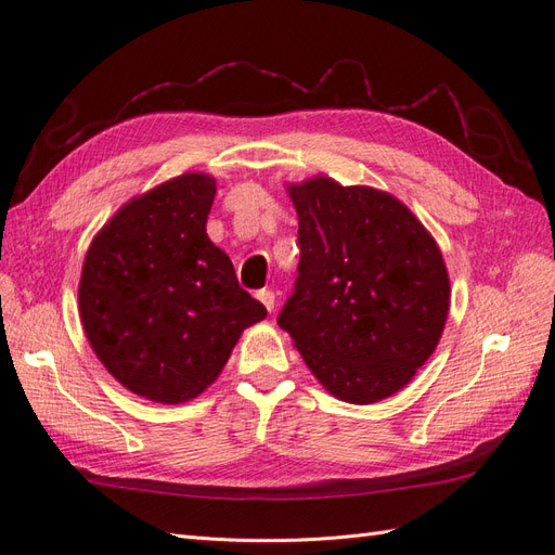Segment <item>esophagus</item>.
Wrapping results in <instances>:
<instances>
[{"mask_svg":"<svg viewBox=\"0 0 555 555\" xmlns=\"http://www.w3.org/2000/svg\"><path fill=\"white\" fill-rule=\"evenodd\" d=\"M257 298H259L261 304L266 306V310H268V312H273V310H275V292H271V289H261V292L257 294Z\"/></svg>","mask_w":555,"mask_h":555,"instance_id":"34e87169","label":"esophagus"}]
</instances>
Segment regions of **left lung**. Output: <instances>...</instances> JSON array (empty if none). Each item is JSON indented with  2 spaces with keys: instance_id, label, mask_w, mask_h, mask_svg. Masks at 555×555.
Returning a JSON list of instances; mask_svg holds the SVG:
<instances>
[{
  "instance_id": "1",
  "label": "left lung",
  "mask_w": 555,
  "mask_h": 555,
  "mask_svg": "<svg viewBox=\"0 0 555 555\" xmlns=\"http://www.w3.org/2000/svg\"><path fill=\"white\" fill-rule=\"evenodd\" d=\"M298 280L278 324L324 389L371 405L408 386L438 347L451 284L442 251L389 192L328 176L289 182Z\"/></svg>"
}]
</instances>
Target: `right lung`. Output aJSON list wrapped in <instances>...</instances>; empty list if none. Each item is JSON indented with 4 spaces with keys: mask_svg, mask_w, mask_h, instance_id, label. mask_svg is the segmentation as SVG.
I'll use <instances>...</instances> for the list:
<instances>
[{
    "mask_svg": "<svg viewBox=\"0 0 555 555\" xmlns=\"http://www.w3.org/2000/svg\"><path fill=\"white\" fill-rule=\"evenodd\" d=\"M215 192L212 176L190 171L129 198L82 261L78 312L96 359L162 405L204 393L243 331L266 317L208 238Z\"/></svg>",
    "mask_w": 555,
    "mask_h": 555,
    "instance_id": "obj_1",
    "label": "right lung"
}]
</instances>
